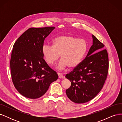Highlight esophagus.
I'll return each instance as SVG.
<instances>
[{"label":"esophagus","instance_id":"1","mask_svg":"<svg viewBox=\"0 0 122 122\" xmlns=\"http://www.w3.org/2000/svg\"><path fill=\"white\" fill-rule=\"evenodd\" d=\"M57 74L58 75V78H64V76L63 74H62V73H58Z\"/></svg>","mask_w":122,"mask_h":122}]
</instances>
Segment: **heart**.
Instances as JSON below:
<instances>
[{
    "instance_id": "1",
    "label": "heart",
    "mask_w": 122,
    "mask_h": 122,
    "mask_svg": "<svg viewBox=\"0 0 122 122\" xmlns=\"http://www.w3.org/2000/svg\"><path fill=\"white\" fill-rule=\"evenodd\" d=\"M87 49V44L83 39L70 35H61L52 41V46L44 45L42 53L46 61L52 65L59 58L57 69L62 70L67 67L74 68L82 61Z\"/></svg>"
}]
</instances>
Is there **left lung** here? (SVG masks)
<instances>
[{
	"mask_svg": "<svg viewBox=\"0 0 122 122\" xmlns=\"http://www.w3.org/2000/svg\"><path fill=\"white\" fill-rule=\"evenodd\" d=\"M93 45L86 57L67 74L71 82L66 90L68 97L73 102L84 103L94 98L102 88L108 74V55L104 45L94 35Z\"/></svg>",
	"mask_w": 122,
	"mask_h": 122,
	"instance_id": "left-lung-1",
	"label": "left lung"
}]
</instances>
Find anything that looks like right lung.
I'll return each mask as SVG.
<instances>
[{
  "label": "right lung",
  "instance_id": "right-lung-1",
  "mask_svg": "<svg viewBox=\"0 0 122 122\" xmlns=\"http://www.w3.org/2000/svg\"><path fill=\"white\" fill-rule=\"evenodd\" d=\"M54 27H31L15 43L10 61L12 81L25 97L36 99L46 93L50 84L58 78L56 72L43 58L45 39Z\"/></svg>",
  "mask_w": 122,
  "mask_h": 122
}]
</instances>
